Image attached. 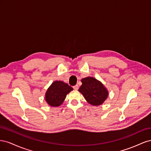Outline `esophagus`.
Here are the masks:
<instances>
[{
    "instance_id": "1",
    "label": "esophagus",
    "mask_w": 151,
    "mask_h": 151,
    "mask_svg": "<svg viewBox=\"0 0 151 151\" xmlns=\"http://www.w3.org/2000/svg\"><path fill=\"white\" fill-rule=\"evenodd\" d=\"M73 88H74V89H75V90H77V89H79V86L77 85V84H76V85L73 86Z\"/></svg>"
}]
</instances>
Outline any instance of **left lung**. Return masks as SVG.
Here are the masks:
<instances>
[{
    "instance_id": "left-lung-1",
    "label": "left lung",
    "mask_w": 151,
    "mask_h": 151,
    "mask_svg": "<svg viewBox=\"0 0 151 151\" xmlns=\"http://www.w3.org/2000/svg\"><path fill=\"white\" fill-rule=\"evenodd\" d=\"M79 91L89 104L98 106L101 104L108 96V91L101 83L93 77H88L81 80Z\"/></svg>"
}]
</instances>
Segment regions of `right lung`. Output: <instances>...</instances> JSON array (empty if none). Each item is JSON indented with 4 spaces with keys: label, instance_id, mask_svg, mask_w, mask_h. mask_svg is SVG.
I'll return each instance as SVG.
<instances>
[{
    "label": "right lung",
    "instance_id": "right-lung-1",
    "mask_svg": "<svg viewBox=\"0 0 151 151\" xmlns=\"http://www.w3.org/2000/svg\"><path fill=\"white\" fill-rule=\"evenodd\" d=\"M73 90L71 86L61 81H55L48 89L45 99L52 106H58L62 104L67 94Z\"/></svg>",
    "mask_w": 151,
    "mask_h": 151
}]
</instances>
